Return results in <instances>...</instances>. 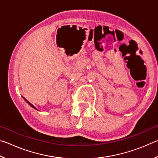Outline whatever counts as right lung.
<instances>
[{
  "label": "right lung",
  "mask_w": 158,
  "mask_h": 158,
  "mask_svg": "<svg viewBox=\"0 0 158 158\" xmlns=\"http://www.w3.org/2000/svg\"><path fill=\"white\" fill-rule=\"evenodd\" d=\"M25 100H26V99H25ZM26 102H28V103L29 104V105H31V106H32V107H33V108H34V109H36V110H37V111H39V110H38V109H37L36 107H35V106H33V105H31V104L30 102H28L27 100H26Z\"/></svg>",
  "instance_id": "obj_1"
}]
</instances>
